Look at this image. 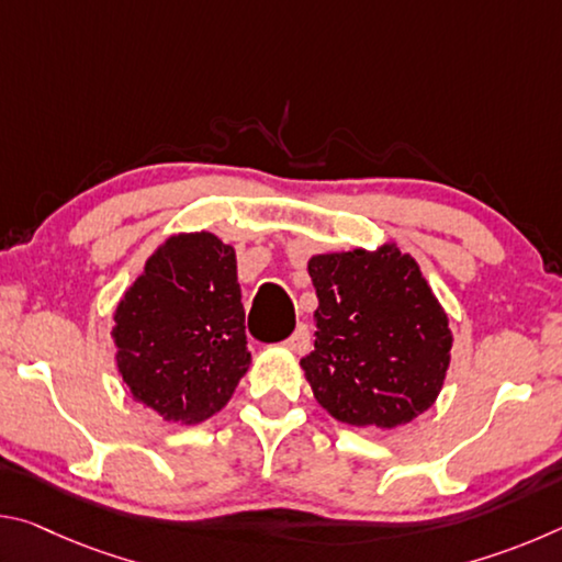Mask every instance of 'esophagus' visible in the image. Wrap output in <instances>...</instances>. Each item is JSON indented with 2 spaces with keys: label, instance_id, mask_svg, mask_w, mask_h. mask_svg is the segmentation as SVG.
<instances>
[{
  "label": "esophagus",
  "instance_id": "obj_1",
  "mask_svg": "<svg viewBox=\"0 0 562 562\" xmlns=\"http://www.w3.org/2000/svg\"><path fill=\"white\" fill-rule=\"evenodd\" d=\"M310 345H312V337H310L307 325H297V329H294L292 337L288 339V347L294 351V355H307Z\"/></svg>",
  "mask_w": 562,
  "mask_h": 562
}]
</instances>
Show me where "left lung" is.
Here are the masks:
<instances>
[{"instance_id":"left-lung-1","label":"left lung","mask_w":562,"mask_h":562,"mask_svg":"<svg viewBox=\"0 0 562 562\" xmlns=\"http://www.w3.org/2000/svg\"><path fill=\"white\" fill-rule=\"evenodd\" d=\"M315 351L300 361L322 408L349 426L396 429L439 398L453 335L422 268L396 243L312 255Z\"/></svg>"}]
</instances>
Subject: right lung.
I'll use <instances>...</instances> for the list:
<instances>
[{
    "instance_id": "add662e5",
    "label": "right lung",
    "mask_w": 562,
    "mask_h": 562,
    "mask_svg": "<svg viewBox=\"0 0 562 562\" xmlns=\"http://www.w3.org/2000/svg\"><path fill=\"white\" fill-rule=\"evenodd\" d=\"M111 339L131 398L166 424L221 412L252 361L235 247L207 231L170 235L119 300Z\"/></svg>"
}]
</instances>
